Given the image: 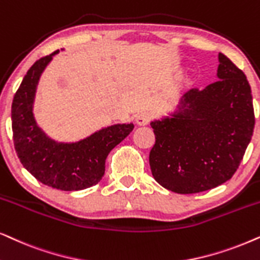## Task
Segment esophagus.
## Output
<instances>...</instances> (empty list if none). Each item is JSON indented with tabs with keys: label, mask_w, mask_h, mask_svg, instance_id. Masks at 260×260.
<instances>
[{
	"label": "esophagus",
	"mask_w": 260,
	"mask_h": 260,
	"mask_svg": "<svg viewBox=\"0 0 260 260\" xmlns=\"http://www.w3.org/2000/svg\"><path fill=\"white\" fill-rule=\"evenodd\" d=\"M153 118H154V114L151 113L150 111H143V112L137 114L136 122L138 125H147Z\"/></svg>",
	"instance_id": "esophagus-1"
}]
</instances>
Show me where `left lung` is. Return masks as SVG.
I'll use <instances>...</instances> for the list:
<instances>
[{"label":"left lung","mask_w":260,"mask_h":260,"mask_svg":"<svg viewBox=\"0 0 260 260\" xmlns=\"http://www.w3.org/2000/svg\"><path fill=\"white\" fill-rule=\"evenodd\" d=\"M218 81L184 95V111L150 123L154 179L177 193H197L225 183L240 166L254 129L251 87L242 70L218 53ZM187 109H185L184 107Z\"/></svg>","instance_id":"left-lung-1"}]
</instances>
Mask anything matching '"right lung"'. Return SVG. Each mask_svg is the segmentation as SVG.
I'll use <instances>...</instances> for the list:
<instances>
[{"mask_svg":"<svg viewBox=\"0 0 260 260\" xmlns=\"http://www.w3.org/2000/svg\"><path fill=\"white\" fill-rule=\"evenodd\" d=\"M42 57L29 68L12 104V129L20 162L37 180L63 191H79L99 183L107 155L129 135L134 124L101 129L76 143H58L37 126L32 113L36 88L43 70L56 55Z\"/></svg>","mask_w":260,"mask_h":260,"instance_id":"obj_1","label":"right lung"}]
</instances>
